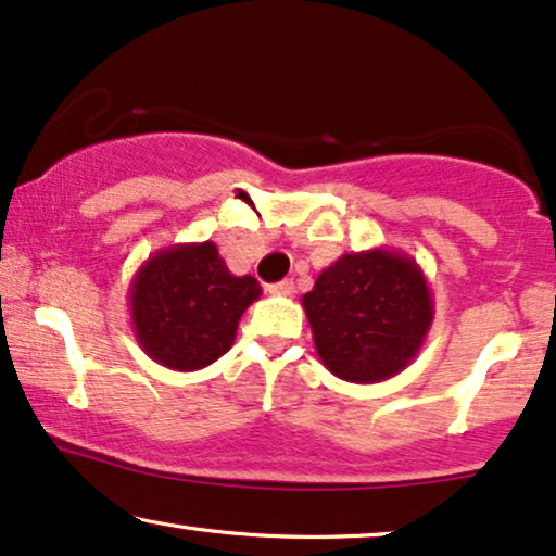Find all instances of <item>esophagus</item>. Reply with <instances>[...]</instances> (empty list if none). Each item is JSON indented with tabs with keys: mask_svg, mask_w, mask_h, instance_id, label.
<instances>
[{
	"mask_svg": "<svg viewBox=\"0 0 556 556\" xmlns=\"http://www.w3.org/2000/svg\"><path fill=\"white\" fill-rule=\"evenodd\" d=\"M266 292L274 294V298H292V294H294V282H292V279H282V282L266 287Z\"/></svg>",
	"mask_w": 556,
	"mask_h": 556,
	"instance_id": "1",
	"label": "esophagus"
}]
</instances>
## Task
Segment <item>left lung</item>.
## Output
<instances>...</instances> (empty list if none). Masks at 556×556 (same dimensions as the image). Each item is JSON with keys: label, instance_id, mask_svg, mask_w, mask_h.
Segmentation results:
<instances>
[{"label": "left lung", "instance_id": "1", "mask_svg": "<svg viewBox=\"0 0 556 556\" xmlns=\"http://www.w3.org/2000/svg\"><path fill=\"white\" fill-rule=\"evenodd\" d=\"M323 366L351 383H379L417 358L434 300L409 254L368 249L343 254L302 294Z\"/></svg>", "mask_w": 556, "mask_h": 556}]
</instances>
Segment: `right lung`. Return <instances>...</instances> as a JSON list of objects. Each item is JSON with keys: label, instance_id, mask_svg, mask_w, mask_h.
Listing matches in <instances>:
<instances>
[{"label": "right lung", "instance_id": "add662e5", "mask_svg": "<svg viewBox=\"0 0 556 556\" xmlns=\"http://www.w3.org/2000/svg\"><path fill=\"white\" fill-rule=\"evenodd\" d=\"M258 298L262 285L228 271L213 241L175 243L131 277V330L160 366L198 371L233 345L241 315Z\"/></svg>", "mask_w": 556, "mask_h": 556}]
</instances>
